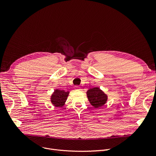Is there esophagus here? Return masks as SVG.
<instances>
[{"label": "esophagus", "instance_id": "obj_1", "mask_svg": "<svg viewBox=\"0 0 156 156\" xmlns=\"http://www.w3.org/2000/svg\"><path fill=\"white\" fill-rule=\"evenodd\" d=\"M75 88H76V90H80V87L79 86H76Z\"/></svg>", "mask_w": 156, "mask_h": 156}]
</instances>
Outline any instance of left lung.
<instances>
[{
  "instance_id": "left-lung-1",
  "label": "left lung",
  "mask_w": 156,
  "mask_h": 156,
  "mask_svg": "<svg viewBox=\"0 0 156 156\" xmlns=\"http://www.w3.org/2000/svg\"><path fill=\"white\" fill-rule=\"evenodd\" d=\"M87 94L90 103L94 108H99L104 105L108 99L107 95L97 87L89 89Z\"/></svg>"
}]
</instances>
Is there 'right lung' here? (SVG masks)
I'll use <instances>...</instances> for the list:
<instances>
[{"instance_id": "add662e5", "label": "right lung", "mask_w": 156, "mask_h": 156, "mask_svg": "<svg viewBox=\"0 0 156 156\" xmlns=\"http://www.w3.org/2000/svg\"><path fill=\"white\" fill-rule=\"evenodd\" d=\"M69 93V92L55 90L51 97L52 103L55 107H62L66 101Z\"/></svg>"}]
</instances>
